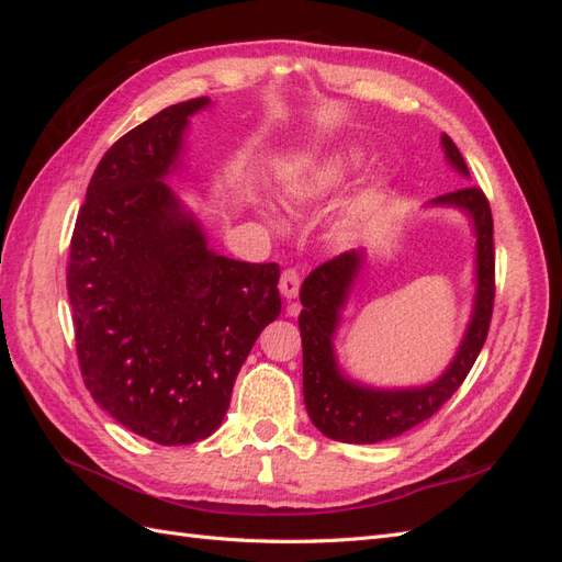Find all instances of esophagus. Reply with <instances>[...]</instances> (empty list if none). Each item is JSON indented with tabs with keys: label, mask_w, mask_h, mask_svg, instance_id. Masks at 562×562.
<instances>
[{
	"label": "esophagus",
	"mask_w": 562,
	"mask_h": 562,
	"mask_svg": "<svg viewBox=\"0 0 562 562\" xmlns=\"http://www.w3.org/2000/svg\"><path fill=\"white\" fill-rule=\"evenodd\" d=\"M279 288H281L283 297L293 300V297L297 295V291H300V274H297V271H295V269H285L283 274H281Z\"/></svg>",
	"instance_id": "obj_1"
}]
</instances>
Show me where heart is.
I'll return each instance as SVG.
<instances>
[{
  "mask_svg": "<svg viewBox=\"0 0 562 562\" xmlns=\"http://www.w3.org/2000/svg\"><path fill=\"white\" fill-rule=\"evenodd\" d=\"M356 164H359V157L356 155H330L318 164H312L307 171L300 173L291 184H288V194L300 203L323 199L326 194L335 192L337 187L349 178ZM378 199V190H368L363 196L356 199L349 211L351 223H361V220H366L372 213V209H375Z\"/></svg>",
  "mask_w": 562,
  "mask_h": 562,
  "instance_id": "obj_1",
  "label": "heart"
}]
</instances>
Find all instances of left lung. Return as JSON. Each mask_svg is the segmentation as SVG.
<instances>
[{
  "label": "left lung",
  "instance_id": "1",
  "mask_svg": "<svg viewBox=\"0 0 562 562\" xmlns=\"http://www.w3.org/2000/svg\"><path fill=\"white\" fill-rule=\"evenodd\" d=\"M448 161L459 173L469 176L464 157L457 145L443 135ZM431 203L457 206L471 215L475 227V307L454 361L443 378L422 389L378 391L353 384L339 375L333 356V333L339 310L347 300L349 285L361 267V252H342L318 265L300 288V335H302V389L307 413L314 427L342 443H380L419 422L436 415L454 391L462 386L469 370L485 345L495 307V239H492V211L481 187L467 184L462 190L436 196Z\"/></svg>",
  "mask_w": 562,
  "mask_h": 562
}]
</instances>
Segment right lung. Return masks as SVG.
I'll return each mask as SVG.
<instances>
[{
	"mask_svg": "<svg viewBox=\"0 0 562 562\" xmlns=\"http://www.w3.org/2000/svg\"><path fill=\"white\" fill-rule=\"evenodd\" d=\"M194 98L122 135L79 209L67 295L79 370L95 403L159 446L209 438L267 323L281 314L279 265L215 255L161 182Z\"/></svg>",
	"mask_w": 562,
	"mask_h": 562,
	"instance_id": "right-lung-1",
	"label": "right lung"
}]
</instances>
